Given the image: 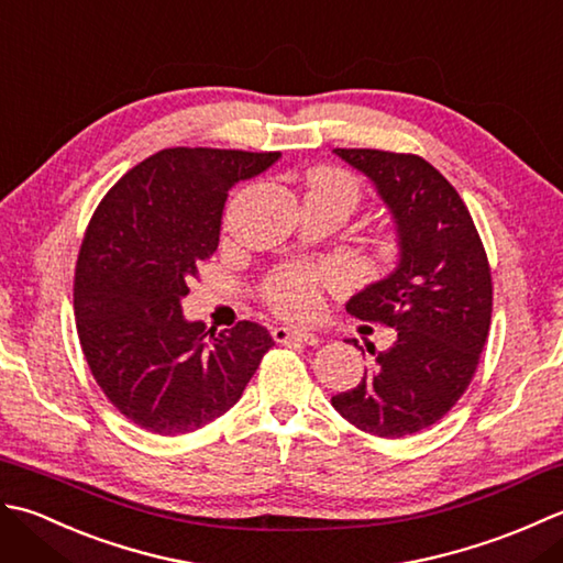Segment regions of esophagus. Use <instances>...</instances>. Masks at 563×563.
I'll return each instance as SVG.
<instances>
[{
	"instance_id": "1",
	"label": "esophagus",
	"mask_w": 563,
	"mask_h": 563,
	"mask_svg": "<svg viewBox=\"0 0 563 563\" xmlns=\"http://www.w3.org/2000/svg\"><path fill=\"white\" fill-rule=\"evenodd\" d=\"M272 338L277 342H301V345H318V335L306 328H286L279 325L272 330Z\"/></svg>"
}]
</instances>
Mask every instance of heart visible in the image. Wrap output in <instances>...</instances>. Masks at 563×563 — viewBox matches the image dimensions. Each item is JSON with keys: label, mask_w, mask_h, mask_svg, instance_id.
Masks as SVG:
<instances>
[{"label": "heart", "mask_w": 563, "mask_h": 563, "mask_svg": "<svg viewBox=\"0 0 563 563\" xmlns=\"http://www.w3.org/2000/svg\"><path fill=\"white\" fill-rule=\"evenodd\" d=\"M311 189L308 191H325L338 194V197L347 199L352 206L360 199V189L354 185L352 177L345 172H313L311 175ZM345 274L338 267H308V265H294L272 274L265 284V301L274 313L284 318H311L320 311V291L325 286H338Z\"/></svg>", "instance_id": "obj_1"}]
</instances>
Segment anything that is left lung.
Masks as SVG:
<instances>
[{"instance_id": "obj_1", "label": "left lung", "mask_w": 563, "mask_h": 563, "mask_svg": "<svg viewBox=\"0 0 563 563\" xmlns=\"http://www.w3.org/2000/svg\"><path fill=\"white\" fill-rule=\"evenodd\" d=\"M335 155L374 181L400 257L347 301L354 318L394 328V345L374 352L366 342L374 364L332 408L362 432L398 440L434 426L472 384L490 328V267L466 203L428 159L372 147Z\"/></svg>"}]
</instances>
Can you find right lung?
<instances>
[{
  "label": "right lung",
  "mask_w": 563,
  "mask_h": 563,
  "mask_svg": "<svg viewBox=\"0 0 563 563\" xmlns=\"http://www.w3.org/2000/svg\"><path fill=\"white\" fill-rule=\"evenodd\" d=\"M279 155L167 147L125 172L91 216L75 267L77 335L101 391L137 428L209 426L274 345L250 320L209 339L181 316V296L218 247L228 191Z\"/></svg>",
  "instance_id": "add662e5"
}]
</instances>
